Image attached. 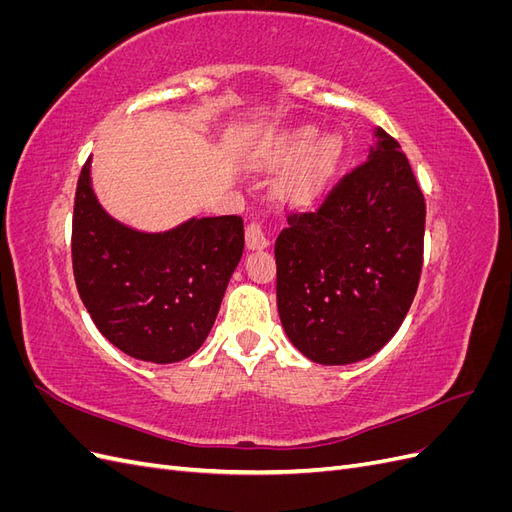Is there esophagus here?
Here are the masks:
<instances>
[{"label":"esophagus","instance_id":"1","mask_svg":"<svg viewBox=\"0 0 512 512\" xmlns=\"http://www.w3.org/2000/svg\"><path fill=\"white\" fill-rule=\"evenodd\" d=\"M245 245H247V250H265V247L269 245V239L265 235V230H262V226L258 222L247 224V228H245Z\"/></svg>","mask_w":512,"mask_h":512}]
</instances>
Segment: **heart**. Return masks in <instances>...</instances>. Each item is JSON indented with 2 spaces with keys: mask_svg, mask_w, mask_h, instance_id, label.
<instances>
[{
  "mask_svg": "<svg viewBox=\"0 0 512 512\" xmlns=\"http://www.w3.org/2000/svg\"><path fill=\"white\" fill-rule=\"evenodd\" d=\"M316 130L292 128L271 136L262 147V162L284 166L294 157L280 179V192L292 205H312L327 190L339 164V145L335 138H322L314 146Z\"/></svg>",
  "mask_w": 512,
  "mask_h": 512,
  "instance_id": "b5f03b06",
  "label": "heart"
}]
</instances>
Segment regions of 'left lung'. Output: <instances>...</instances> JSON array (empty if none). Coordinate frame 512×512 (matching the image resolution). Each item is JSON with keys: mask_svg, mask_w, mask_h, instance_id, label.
I'll return each instance as SVG.
<instances>
[{"mask_svg": "<svg viewBox=\"0 0 512 512\" xmlns=\"http://www.w3.org/2000/svg\"><path fill=\"white\" fill-rule=\"evenodd\" d=\"M316 213L290 215L275 241L277 312L301 354L350 365L404 322L421 280L425 198L406 153L382 128Z\"/></svg>", "mask_w": 512, "mask_h": 512, "instance_id": "obj_1", "label": "left lung"}]
</instances>
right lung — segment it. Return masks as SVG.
Here are the masks:
<instances>
[{
	"instance_id": "right-lung-1",
	"label": "right lung",
	"mask_w": 512,
	"mask_h": 512,
	"mask_svg": "<svg viewBox=\"0 0 512 512\" xmlns=\"http://www.w3.org/2000/svg\"><path fill=\"white\" fill-rule=\"evenodd\" d=\"M243 256L239 215L190 218L164 232L108 213L85 162L74 198L72 269L98 331L132 359L177 363L207 339Z\"/></svg>"
}]
</instances>
